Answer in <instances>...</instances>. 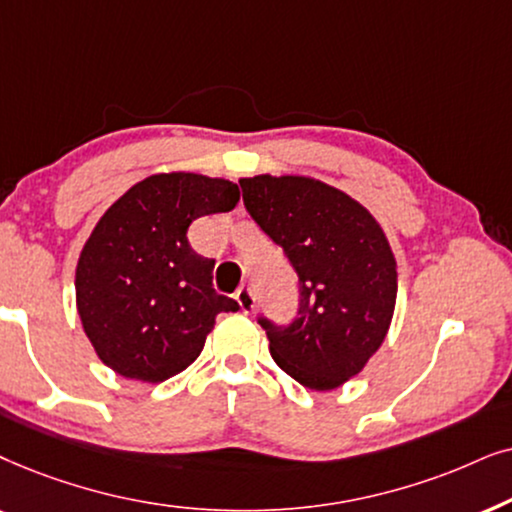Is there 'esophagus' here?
Instances as JSON below:
<instances>
[{"mask_svg":"<svg viewBox=\"0 0 512 512\" xmlns=\"http://www.w3.org/2000/svg\"><path fill=\"white\" fill-rule=\"evenodd\" d=\"M236 302L243 313H250L255 309V292H252L250 285H243V288L236 290Z\"/></svg>","mask_w":512,"mask_h":512,"instance_id":"1","label":"esophagus"}]
</instances>
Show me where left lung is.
<instances>
[{"mask_svg":"<svg viewBox=\"0 0 512 512\" xmlns=\"http://www.w3.org/2000/svg\"><path fill=\"white\" fill-rule=\"evenodd\" d=\"M238 185L245 210L299 278L297 318H260L271 358L311 391H332L363 370L391 325L398 271L384 229L356 199L313 177L255 175Z\"/></svg>","mask_w":512,"mask_h":512,"instance_id":"obj_1","label":"left lung"}]
</instances>
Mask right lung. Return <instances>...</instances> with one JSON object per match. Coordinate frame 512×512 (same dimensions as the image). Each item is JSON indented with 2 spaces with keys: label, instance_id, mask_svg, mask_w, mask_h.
Listing matches in <instances>:
<instances>
[{
  "label": "right lung",
  "instance_id": "add662e5",
  "mask_svg": "<svg viewBox=\"0 0 512 512\" xmlns=\"http://www.w3.org/2000/svg\"><path fill=\"white\" fill-rule=\"evenodd\" d=\"M238 185L159 173L105 210L77 262V311L107 367L159 384L199 358L215 316L236 311L213 288L215 260L187 241L196 217L236 208Z\"/></svg>",
  "mask_w": 512,
  "mask_h": 512
}]
</instances>
